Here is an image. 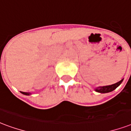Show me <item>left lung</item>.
I'll use <instances>...</instances> for the list:
<instances>
[{"instance_id":"8db88e82","label":"left lung","mask_w":131,"mask_h":131,"mask_svg":"<svg viewBox=\"0 0 131 131\" xmlns=\"http://www.w3.org/2000/svg\"><path fill=\"white\" fill-rule=\"evenodd\" d=\"M123 81V79L121 80L120 81L114 84H111V85L108 86H99L95 89V91L99 93H108L111 91H113V90L116 89L119 85H120V84Z\"/></svg>"}]
</instances>
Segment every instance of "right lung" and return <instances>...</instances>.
<instances>
[{"label":"right lung","mask_w":131,"mask_h":131,"mask_svg":"<svg viewBox=\"0 0 131 131\" xmlns=\"http://www.w3.org/2000/svg\"><path fill=\"white\" fill-rule=\"evenodd\" d=\"M21 93H23V94H24V95H30V94H31V93H30L22 92V91H21Z\"/></svg>","instance_id":"obj_1"}]
</instances>
